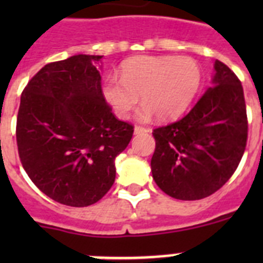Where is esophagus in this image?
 Segmentation results:
<instances>
[{
    "label": "esophagus",
    "mask_w": 263,
    "mask_h": 263,
    "mask_svg": "<svg viewBox=\"0 0 263 263\" xmlns=\"http://www.w3.org/2000/svg\"><path fill=\"white\" fill-rule=\"evenodd\" d=\"M148 130L145 129V127H141V126H136L134 127V134H143V133H147Z\"/></svg>",
    "instance_id": "34e87169"
}]
</instances>
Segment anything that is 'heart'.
<instances>
[{
    "mask_svg": "<svg viewBox=\"0 0 263 263\" xmlns=\"http://www.w3.org/2000/svg\"><path fill=\"white\" fill-rule=\"evenodd\" d=\"M200 84V67L191 58L139 55L122 64L121 79L106 78L103 93L117 117H129L141 96L138 120L148 121L155 115L168 121L184 113Z\"/></svg>",
    "mask_w": 263,
    "mask_h": 263,
    "instance_id": "1",
    "label": "heart"
}]
</instances>
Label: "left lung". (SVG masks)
<instances>
[{"mask_svg": "<svg viewBox=\"0 0 263 263\" xmlns=\"http://www.w3.org/2000/svg\"><path fill=\"white\" fill-rule=\"evenodd\" d=\"M152 173L179 200H199L229 180L245 152L248 118L241 81L220 60L212 85L182 120L153 132Z\"/></svg>", "mask_w": 263, "mask_h": 263, "instance_id": "1", "label": "left lung"}]
</instances>
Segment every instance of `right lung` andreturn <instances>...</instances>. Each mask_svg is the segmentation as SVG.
<instances>
[{"label":"right lung","mask_w":263,"mask_h":263,"mask_svg":"<svg viewBox=\"0 0 263 263\" xmlns=\"http://www.w3.org/2000/svg\"><path fill=\"white\" fill-rule=\"evenodd\" d=\"M101 59L79 53L46 64L21 96V163L43 194L64 205L97 203L115 183V159L133 137V126L117 120L104 99Z\"/></svg>","instance_id":"obj_1"}]
</instances>
